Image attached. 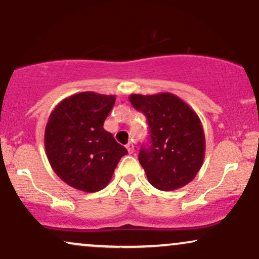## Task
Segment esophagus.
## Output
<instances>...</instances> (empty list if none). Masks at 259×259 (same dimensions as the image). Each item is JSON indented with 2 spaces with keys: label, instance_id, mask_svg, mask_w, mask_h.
Segmentation results:
<instances>
[{
  "label": "esophagus",
  "instance_id": "esophagus-1",
  "mask_svg": "<svg viewBox=\"0 0 259 259\" xmlns=\"http://www.w3.org/2000/svg\"><path fill=\"white\" fill-rule=\"evenodd\" d=\"M125 147H126L127 152H129V153H134V150H135V148H134V145L132 144V142H127Z\"/></svg>",
  "mask_w": 259,
  "mask_h": 259
}]
</instances>
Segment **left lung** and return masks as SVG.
<instances>
[{"instance_id":"8db88e82","label":"left lung","mask_w":259,"mask_h":259,"mask_svg":"<svg viewBox=\"0 0 259 259\" xmlns=\"http://www.w3.org/2000/svg\"><path fill=\"white\" fill-rule=\"evenodd\" d=\"M129 100L147 119L150 140L141 146L139 162L151 185L173 191L194 180L206 148L203 127L194 109L169 92L135 94Z\"/></svg>"}]
</instances>
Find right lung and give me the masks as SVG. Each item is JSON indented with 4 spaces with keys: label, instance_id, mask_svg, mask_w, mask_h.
<instances>
[{
    "label": "right lung",
    "instance_id": "add662e5",
    "mask_svg": "<svg viewBox=\"0 0 259 259\" xmlns=\"http://www.w3.org/2000/svg\"><path fill=\"white\" fill-rule=\"evenodd\" d=\"M114 95L80 92L59 102L45 130V148L55 173L74 189L96 192L108 185L127 153L103 129Z\"/></svg>",
    "mask_w": 259,
    "mask_h": 259
}]
</instances>
